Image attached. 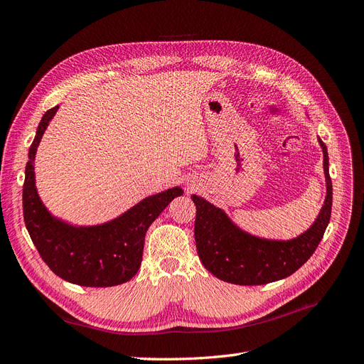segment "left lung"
<instances>
[{
    "label": "left lung",
    "mask_w": 364,
    "mask_h": 364,
    "mask_svg": "<svg viewBox=\"0 0 364 364\" xmlns=\"http://www.w3.org/2000/svg\"><path fill=\"white\" fill-rule=\"evenodd\" d=\"M326 199L314 225L290 241L259 240L240 230L222 209L199 196L196 205L194 238L199 258L206 270L225 282L237 285H261L290 277L310 259L323 238L331 218L333 182L328 170V151L322 139Z\"/></svg>",
    "instance_id": "obj_1"
}]
</instances>
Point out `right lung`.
<instances>
[{"mask_svg":"<svg viewBox=\"0 0 364 364\" xmlns=\"http://www.w3.org/2000/svg\"><path fill=\"white\" fill-rule=\"evenodd\" d=\"M54 106L43 114L28 150L23 188L24 222L41 258L59 278L83 287H112L134 278L142 259L147 229L183 191L171 188L139 202L121 217L94 228H73L54 220L39 200L33 161Z\"/></svg>","mask_w":364,"mask_h":364,"instance_id":"obj_1","label":"right lung"}]
</instances>
